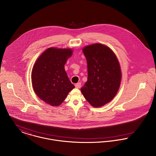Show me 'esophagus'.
<instances>
[{"mask_svg": "<svg viewBox=\"0 0 156 156\" xmlns=\"http://www.w3.org/2000/svg\"><path fill=\"white\" fill-rule=\"evenodd\" d=\"M80 87H81V83H80V82H79V83H76V84L75 85V87H76V88H80Z\"/></svg>", "mask_w": 156, "mask_h": 156, "instance_id": "34e87169", "label": "esophagus"}]
</instances>
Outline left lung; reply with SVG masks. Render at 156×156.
<instances>
[{
  "label": "left lung",
  "instance_id": "obj_1",
  "mask_svg": "<svg viewBox=\"0 0 156 156\" xmlns=\"http://www.w3.org/2000/svg\"><path fill=\"white\" fill-rule=\"evenodd\" d=\"M83 52L87 61L88 80L81 92L91 106L99 108L110 102L119 88L120 66L115 54L106 45H87Z\"/></svg>",
  "mask_w": 156,
  "mask_h": 156
}]
</instances>
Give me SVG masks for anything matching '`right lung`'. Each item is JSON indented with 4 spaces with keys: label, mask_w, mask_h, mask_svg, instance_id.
<instances>
[{
    "label": "right lung",
    "mask_w": 156,
    "mask_h": 156,
    "mask_svg": "<svg viewBox=\"0 0 156 156\" xmlns=\"http://www.w3.org/2000/svg\"><path fill=\"white\" fill-rule=\"evenodd\" d=\"M72 53L70 48H48L40 56L32 68L34 90L41 100L51 106L61 105L68 92L75 87L64 68Z\"/></svg>",
    "instance_id": "right-lung-1"
}]
</instances>
